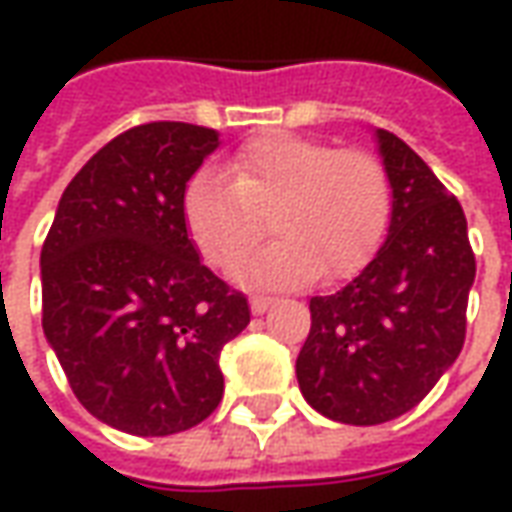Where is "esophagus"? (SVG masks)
<instances>
[{"label":"esophagus","instance_id":"34e87169","mask_svg":"<svg viewBox=\"0 0 512 512\" xmlns=\"http://www.w3.org/2000/svg\"><path fill=\"white\" fill-rule=\"evenodd\" d=\"M249 307H252V312H266L268 307H271V296H266V293H252L249 296Z\"/></svg>","mask_w":512,"mask_h":512}]
</instances>
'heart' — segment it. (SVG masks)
<instances>
[{"instance_id":"1","label":"heart","mask_w":512,"mask_h":512,"mask_svg":"<svg viewBox=\"0 0 512 512\" xmlns=\"http://www.w3.org/2000/svg\"><path fill=\"white\" fill-rule=\"evenodd\" d=\"M224 175L191 180L183 224L202 260L230 271L255 249L268 219L277 241L235 271L244 285L337 282L365 266L384 238L392 189L370 150L266 131L235 150Z\"/></svg>"}]
</instances>
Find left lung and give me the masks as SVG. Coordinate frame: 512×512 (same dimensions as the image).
<instances>
[{"label": "left lung", "instance_id": "obj_1", "mask_svg": "<svg viewBox=\"0 0 512 512\" xmlns=\"http://www.w3.org/2000/svg\"><path fill=\"white\" fill-rule=\"evenodd\" d=\"M392 222L378 255L332 296H312L296 359L301 395L323 417L381 425L406 414L458 359L474 282L461 202L400 139L378 128Z\"/></svg>", "mask_w": 512, "mask_h": 512}]
</instances>
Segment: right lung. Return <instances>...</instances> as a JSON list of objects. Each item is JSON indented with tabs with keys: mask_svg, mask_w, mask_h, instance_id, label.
Returning <instances> with one entry per match:
<instances>
[{
	"mask_svg": "<svg viewBox=\"0 0 512 512\" xmlns=\"http://www.w3.org/2000/svg\"><path fill=\"white\" fill-rule=\"evenodd\" d=\"M213 128L156 120L106 142L62 191L40 249L43 332L73 395L134 436H169L222 403L219 354L249 301L202 266L186 183Z\"/></svg>",
	"mask_w": 512,
	"mask_h": 512,
	"instance_id": "1",
	"label": "right lung"
}]
</instances>
